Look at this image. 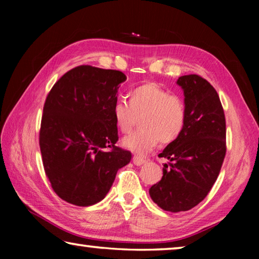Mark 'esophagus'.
Segmentation results:
<instances>
[{"label": "esophagus", "instance_id": "esophagus-1", "mask_svg": "<svg viewBox=\"0 0 259 259\" xmlns=\"http://www.w3.org/2000/svg\"><path fill=\"white\" fill-rule=\"evenodd\" d=\"M146 159H144L143 156H139V155H134V157H133V162H134V164H136L137 166H140V165H143L144 163H146Z\"/></svg>", "mask_w": 259, "mask_h": 259}]
</instances>
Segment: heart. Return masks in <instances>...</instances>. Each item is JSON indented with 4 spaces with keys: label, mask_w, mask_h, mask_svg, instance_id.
Wrapping results in <instances>:
<instances>
[{
    "label": "heart",
    "mask_w": 259,
    "mask_h": 259,
    "mask_svg": "<svg viewBox=\"0 0 259 259\" xmlns=\"http://www.w3.org/2000/svg\"><path fill=\"white\" fill-rule=\"evenodd\" d=\"M128 102L114 104L113 117L121 133L128 134L140 117V129L122 139L126 150L144 155L159 142L170 144L182 135L186 125V105L177 95L156 83H145L134 88Z\"/></svg>",
    "instance_id": "1"
}]
</instances>
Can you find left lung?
Instances as JSON below:
<instances>
[{
    "label": "left lung",
    "mask_w": 259,
    "mask_h": 259,
    "mask_svg": "<svg viewBox=\"0 0 259 259\" xmlns=\"http://www.w3.org/2000/svg\"><path fill=\"white\" fill-rule=\"evenodd\" d=\"M186 125L160 157L164 164L161 181L150 188L152 200L170 212L187 211L202 201L221 171L226 153V122L217 91L196 74L181 76Z\"/></svg>",
    "instance_id": "left-lung-1"
}]
</instances>
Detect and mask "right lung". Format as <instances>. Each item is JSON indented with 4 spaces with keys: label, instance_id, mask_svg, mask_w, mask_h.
Here are the masks:
<instances>
[{
    "label": "right lung",
    "instance_id": "1",
    "mask_svg": "<svg viewBox=\"0 0 259 259\" xmlns=\"http://www.w3.org/2000/svg\"><path fill=\"white\" fill-rule=\"evenodd\" d=\"M115 69L82 65L65 73L46 99L40 129L43 166L52 190L78 207L102 201L131 153L115 146L113 117L119 84ZM105 148H109L106 151Z\"/></svg>",
    "mask_w": 259,
    "mask_h": 259
}]
</instances>
